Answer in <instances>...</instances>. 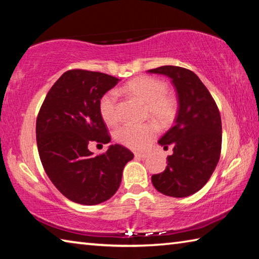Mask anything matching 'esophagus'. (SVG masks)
I'll use <instances>...</instances> for the list:
<instances>
[{
  "mask_svg": "<svg viewBox=\"0 0 259 259\" xmlns=\"http://www.w3.org/2000/svg\"><path fill=\"white\" fill-rule=\"evenodd\" d=\"M136 157H140V159H145V157L148 156V153H140V152H136L135 153Z\"/></svg>",
  "mask_w": 259,
  "mask_h": 259,
  "instance_id": "1",
  "label": "esophagus"
}]
</instances>
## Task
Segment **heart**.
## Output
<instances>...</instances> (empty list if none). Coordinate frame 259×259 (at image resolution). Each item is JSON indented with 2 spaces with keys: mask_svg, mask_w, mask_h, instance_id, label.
<instances>
[{
  "mask_svg": "<svg viewBox=\"0 0 259 259\" xmlns=\"http://www.w3.org/2000/svg\"><path fill=\"white\" fill-rule=\"evenodd\" d=\"M123 91L146 103L145 116L152 117L162 128L174 123L178 114V102L168 94L163 81L152 76H138L125 83ZM99 113L108 125H116L120 121L117 111V94L114 90L105 93L99 99ZM159 128L153 121L143 124L123 125L115 133V139L133 150H145L156 137Z\"/></svg>",
  "mask_w": 259,
  "mask_h": 259,
  "instance_id": "b5f03b06",
  "label": "heart"
}]
</instances>
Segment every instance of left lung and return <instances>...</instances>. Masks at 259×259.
I'll use <instances>...</instances> for the list:
<instances>
[{"label":"left lung","mask_w":259,"mask_h":259,"mask_svg":"<svg viewBox=\"0 0 259 259\" xmlns=\"http://www.w3.org/2000/svg\"><path fill=\"white\" fill-rule=\"evenodd\" d=\"M171 78L178 96L175 124L162 136L159 144L168 150V165L153 175L152 183L162 194L185 198L200 191L211 177L221 157V113L209 90L195 73L184 67L161 66L148 69Z\"/></svg>","instance_id":"left-lung-1"}]
</instances>
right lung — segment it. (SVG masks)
I'll return each mask as SVG.
<instances>
[{"instance_id": "1", "label": "right lung", "mask_w": 259, "mask_h": 259, "mask_svg": "<svg viewBox=\"0 0 259 259\" xmlns=\"http://www.w3.org/2000/svg\"><path fill=\"white\" fill-rule=\"evenodd\" d=\"M119 78L69 69L46 96L36 119V143L43 169L61 194L75 203L94 205L115 194L124 165L134 153L115 144L99 155L88 144H107L111 136L99 113V99Z\"/></svg>"}]
</instances>
